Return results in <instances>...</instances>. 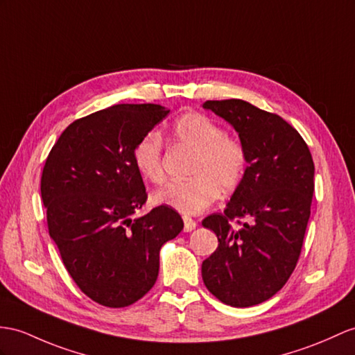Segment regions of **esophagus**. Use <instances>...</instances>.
<instances>
[{"instance_id":"obj_1","label":"esophagus","mask_w":355,"mask_h":355,"mask_svg":"<svg viewBox=\"0 0 355 355\" xmlns=\"http://www.w3.org/2000/svg\"><path fill=\"white\" fill-rule=\"evenodd\" d=\"M184 223H185V226H184V230H185V232H191V230H194L196 226H197L196 220H193L191 217H188V215H184Z\"/></svg>"}]
</instances>
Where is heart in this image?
<instances>
[{
    "label": "heart",
    "instance_id": "b5f03b06",
    "mask_svg": "<svg viewBox=\"0 0 355 355\" xmlns=\"http://www.w3.org/2000/svg\"><path fill=\"white\" fill-rule=\"evenodd\" d=\"M175 140L194 150L188 173L191 178L168 184L157 193V202L184 214H198L215 203L220 189L232 193L243 184L247 171V149L238 137L224 132L220 123L198 111H188L171 126ZM138 173L150 184H162L164 144L158 132H148L134 148Z\"/></svg>",
    "mask_w": 355,
    "mask_h": 355
}]
</instances>
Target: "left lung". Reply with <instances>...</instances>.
I'll use <instances>...</instances> for the list:
<instances>
[{"label":"left lung","mask_w":355,"mask_h":355,"mask_svg":"<svg viewBox=\"0 0 355 355\" xmlns=\"http://www.w3.org/2000/svg\"><path fill=\"white\" fill-rule=\"evenodd\" d=\"M203 108L236 129L248 166L224 212L202 221L218 238L202 277L224 304L256 306L275 295L297 266L315 191L312 153L286 120L247 101H206Z\"/></svg>","instance_id":"1"}]
</instances>
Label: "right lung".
Segmentation results:
<instances>
[{
  "instance_id": "right-lung-1",
  "label": "right lung",
  "mask_w": 355,
  "mask_h": 355,
  "mask_svg": "<svg viewBox=\"0 0 355 355\" xmlns=\"http://www.w3.org/2000/svg\"><path fill=\"white\" fill-rule=\"evenodd\" d=\"M168 112L157 103H119L78 119L43 166L49 235L76 286L101 306L143 298L157 282L161 247L184 229L167 205L134 217L148 200L134 148Z\"/></svg>"
}]
</instances>
